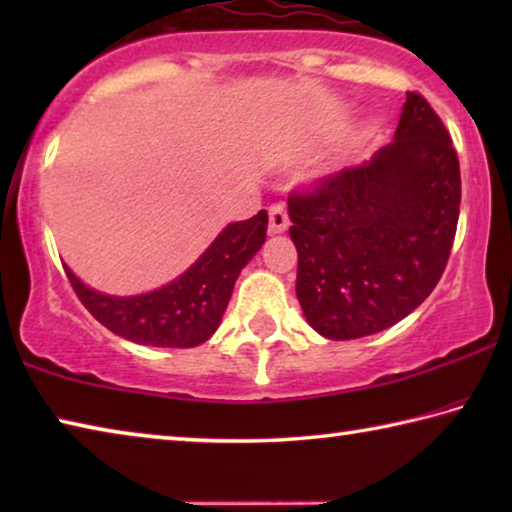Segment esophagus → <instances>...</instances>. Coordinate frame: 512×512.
I'll return each instance as SVG.
<instances>
[{
	"label": "esophagus",
	"mask_w": 512,
	"mask_h": 512,
	"mask_svg": "<svg viewBox=\"0 0 512 512\" xmlns=\"http://www.w3.org/2000/svg\"><path fill=\"white\" fill-rule=\"evenodd\" d=\"M289 214H287V207L275 203L271 205V210H268V232L271 235H280V232H284L289 228Z\"/></svg>",
	"instance_id": "obj_1"
}]
</instances>
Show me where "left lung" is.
I'll return each instance as SVG.
<instances>
[{
    "label": "left lung",
    "instance_id": "left-lung-1",
    "mask_svg": "<svg viewBox=\"0 0 512 512\" xmlns=\"http://www.w3.org/2000/svg\"><path fill=\"white\" fill-rule=\"evenodd\" d=\"M461 169L429 101L406 92L395 140L289 196L296 293L334 341L400 323L436 289L456 237Z\"/></svg>",
    "mask_w": 512,
    "mask_h": 512
}]
</instances>
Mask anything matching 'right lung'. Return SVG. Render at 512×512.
<instances>
[{
    "label": "right lung",
    "instance_id": "1",
    "mask_svg": "<svg viewBox=\"0 0 512 512\" xmlns=\"http://www.w3.org/2000/svg\"><path fill=\"white\" fill-rule=\"evenodd\" d=\"M266 225V210L230 223L178 280L144 296H106L85 287L67 266L65 273L83 307L112 334L153 348H194L219 327L241 268L266 241Z\"/></svg>",
    "mask_w": 512,
    "mask_h": 512
}]
</instances>
